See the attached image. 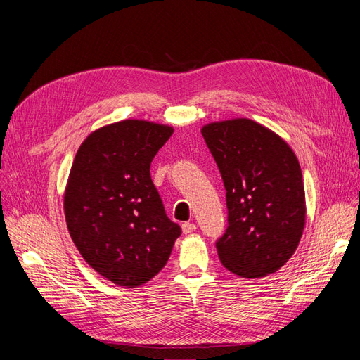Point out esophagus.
Wrapping results in <instances>:
<instances>
[{"instance_id": "34e87169", "label": "esophagus", "mask_w": 360, "mask_h": 360, "mask_svg": "<svg viewBox=\"0 0 360 360\" xmlns=\"http://www.w3.org/2000/svg\"><path fill=\"white\" fill-rule=\"evenodd\" d=\"M195 230H197V225L192 224V222H184V224L181 225L183 234H191V233H193Z\"/></svg>"}]
</instances>
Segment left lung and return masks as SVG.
<instances>
[{
  "instance_id": "obj_1",
  "label": "left lung",
  "mask_w": 360,
  "mask_h": 360,
  "mask_svg": "<svg viewBox=\"0 0 360 360\" xmlns=\"http://www.w3.org/2000/svg\"><path fill=\"white\" fill-rule=\"evenodd\" d=\"M201 134L226 191L228 226L216 242L221 263L248 279L275 274L296 250L307 217L296 155L249 118L209 123Z\"/></svg>"
}]
</instances>
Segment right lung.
Returning a JSON list of instances; mask_svg holds the SVG:
<instances>
[{
	"label": "right lung",
	"instance_id": "1",
	"mask_svg": "<svg viewBox=\"0 0 360 360\" xmlns=\"http://www.w3.org/2000/svg\"><path fill=\"white\" fill-rule=\"evenodd\" d=\"M171 126L123 120L94 130L76 153L64 192L72 240L97 274L135 288L167 264L181 228L150 176Z\"/></svg>",
	"mask_w": 360,
	"mask_h": 360
}]
</instances>
